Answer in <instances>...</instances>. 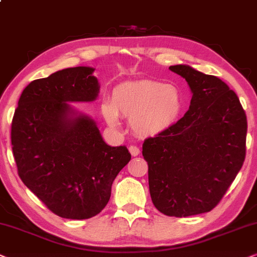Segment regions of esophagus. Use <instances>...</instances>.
Wrapping results in <instances>:
<instances>
[{
	"label": "esophagus",
	"instance_id": "34e87169",
	"mask_svg": "<svg viewBox=\"0 0 257 257\" xmlns=\"http://www.w3.org/2000/svg\"><path fill=\"white\" fill-rule=\"evenodd\" d=\"M129 152H131L133 156H138L140 154V148H139V147H136V146H131V147H129Z\"/></svg>",
	"mask_w": 257,
	"mask_h": 257
}]
</instances>
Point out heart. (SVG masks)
Here are the masks:
<instances>
[{
	"label": "heart",
	"instance_id": "obj_1",
	"mask_svg": "<svg viewBox=\"0 0 257 257\" xmlns=\"http://www.w3.org/2000/svg\"><path fill=\"white\" fill-rule=\"evenodd\" d=\"M182 109L183 97L176 85L141 81L115 88L111 104H102V114L110 125H117L121 115L131 119L136 134L155 136L175 124Z\"/></svg>",
	"mask_w": 257,
	"mask_h": 257
}]
</instances>
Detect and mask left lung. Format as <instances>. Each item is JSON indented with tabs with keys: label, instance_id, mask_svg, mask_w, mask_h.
<instances>
[{
	"label": "left lung",
	"instance_id": "8db88e82",
	"mask_svg": "<svg viewBox=\"0 0 257 257\" xmlns=\"http://www.w3.org/2000/svg\"><path fill=\"white\" fill-rule=\"evenodd\" d=\"M189 84V110L168 131L145 140L149 191L156 209L187 217L217 206L242 168L247 116L237 95L213 75L170 66Z\"/></svg>",
	"mask_w": 257,
	"mask_h": 257
}]
</instances>
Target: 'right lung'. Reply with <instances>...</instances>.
Masks as SVG:
<instances>
[{"mask_svg":"<svg viewBox=\"0 0 257 257\" xmlns=\"http://www.w3.org/2000/svg\"><path fill=\"white\" fill-rule=\"evenodd\" d=\"M94 68L59 70L27 85L12 122L13 154L22 182L57 216L85 220L107 206L115 177L132 159L110 147L96 123L68 102L96 100Z\"/></svg>","mask_w":257,"mask_h":257,"instance_id":"obj_1","label":"right lung"}]
</instances>
